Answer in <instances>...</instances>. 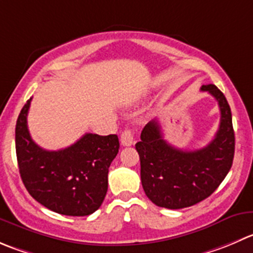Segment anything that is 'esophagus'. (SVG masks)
I'll return each mask as SVG.
<instances>
[{
	"mask_svg": "<svg viewBox=\"0 0 253 253\" xmlns=\"http://www.w3.org/2000/svg\"><path fill=\"white\" fill-rule=\"evenodd\" d=\"M121 144L122 146H132L133 144V134L129 129H125L121 133Z\"/></svg>",
	"mask_w": 253,
	"mask_h": 253,
	"instance_id": "obj_1",
	"label": "esophagus"
}]
</instances>
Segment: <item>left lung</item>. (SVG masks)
<instances>
[{"instance_id":"obj_1","label":"left lung","mask_w":253,"mask_h":253,"mask_svg":"<svg viewBox=\"0 0 253 253\" xmlns=\"http://www.w3.org/2000/svg\"><path fill=\"white\" fill-rule=\"evenodd\" d=\"M216 99L220 126L214 139L197 151H183L163 138L157 120L142 129L136 149L141 161V180L148 199L157 207L183 209L207 199L217 189L232 166L235 132L225 95L215 85H203Z\"/></svg>"}]
</instances>
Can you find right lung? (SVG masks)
Listing matches in <instances>:
<instances>
[{
	"label": "right lung",
	"instance_id": "right-lung-1",
	"mask_svg": "<svg viewBox=\"0 0 253 253\" xmlns=\"http://www.w3.org/2000/svg\"><path fill=\"white\" fill-rule=\"evenodd\" d=\"M31 101L26 102L16 124L17 162L24 186L51 211L68 216L92 214L107 193V174L119 153V137L85 133L67 148L45 151L29 134Z\"/></svg>",
	"mask_w": 253,
	"mask_h": 253
}]
</instances>
